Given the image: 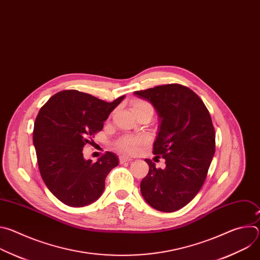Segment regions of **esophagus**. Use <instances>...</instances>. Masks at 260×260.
I'll return each instance as SVG.
<instances>
[{
	"label": "esophagus",
	"instance_id": "obj_1",
	"mask_svg": "<svg viewBox=\"0 0 260 260\" xmlns=\"http://www.w3.org/2000/svg\"><path fill=\"white\" fill-rule=\"evenodd\" d=\"M131 160H133V158L129 157V156H126V155H121V156H119V161H120L121 164L126 162V161H131Z\"/></svg>",
	"mask_w": 260,
	"mask_h": 260
}]
</instances>
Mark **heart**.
<instances>
[{"mask_svg": "<svg viewBox=\"0 0 260 260\" xmlns=\"http://www.w3.org/2000/svg\"><path fill=\"white\" fill-rule=\"evenodd\" d=\"M151 108V106L145 101L137 100L133 104L134 112L138 110ZM146 142V138L144 137H134V136H123L117 141V146L119 149L126 151V152H135L138 150V148L141 144Z\"/></svg>", "mask_w": 260, "mask_h": 260, "instance_id": "1", "label": "heart"}]
</instances>
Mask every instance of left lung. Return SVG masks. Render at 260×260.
Here are the masks:
<instances>
[{
	"label": "left lung",
	"mask_w": 260,
	"mask_h": 260,
	"mask_svg": "<svg viewBox=\"0 0 260 260\" xmlns=\"http://www.w3.org/2000/svg\"><path fill=\"white\" fill-rule=\"evenodd\" d=\"M135 95L156 110L159 131L153 154L166 159L165 169L145 159L149 173L141 181V193L153 209L175 212L198 194L206 180L215 153L210 113L196 92L180 84L135 91Z\"/></svg>",
	"instance_id": "left-lung-1"
}]
</instances>
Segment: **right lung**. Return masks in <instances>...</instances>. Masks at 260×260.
I'll return each instance as SVG.
<instances>
[{"label":"right lung","mask_w":260,"mask_h":260,"mask_svg":"<svg viewBox=\"0 0 260 260\" xmlns=\"http://www.w3.org/2000/svg\"><path fill=\"white\" fill-rule=\"evenodd\" d=\"M124 98L107 103L70 89L55 93L40 109L32 132L40 174L64 205L84 207L95 202L105 189L107 175L118 166L115 153L106 152L92 162L82 151Z\"/></svg>","instance_id":"add662e5"}]
</instances>
